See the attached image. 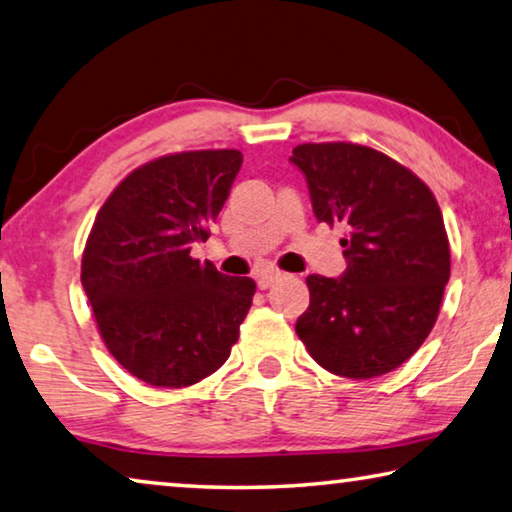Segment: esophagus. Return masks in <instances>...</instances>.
<instances>
[{
	"instance_id": "esophagus-1",
	"label": "esophagus",
	"mask_w": 512,
	"mask_h": 512,
	"mask_svg": "<svg viewBox=\"0 0 512 512\" xmlns=\"http://www.w3.org/2000/svg\"><path fill=\"white\" fill-rule=\"evenodd\" d=\"M282 278H285V273H282V271L266 269V271L259 273V278H257V285H259V289H269L271 285H275V282L282 280Z\"/></svg>"
}]
</instances>
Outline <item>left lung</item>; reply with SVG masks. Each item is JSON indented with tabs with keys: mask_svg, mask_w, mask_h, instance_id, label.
Instances as JSON below:
<instances>
[{
	"mask_svg": "<svg viewBox=\"0 0 512 512\" xmlns=\"http://www.w3.org/2000/svg\"><path fill=\"white\" fill-rule=\"evenodd\" d=\"M314 216L342 225V278L307 275L296 335L335 376L367 380L410 358L440 314L451 250L433 191L387 154L358 143L296 145Z\"/></svg>",
	"mask_w": 512,
	"mask_h": 512,
	"instance_id": "obj_1",
	"label": "left lung"
}]
</instances>
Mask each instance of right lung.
I'll list each match as a JSON object with an SVG mask.
<instances>
[{
	"label": "right lung",
	"mask_w": 512,
	"mask_h": 512,
	"mask_svg": "<svg viewBox=\"0 0 512 512\" xmlns=\"http://www.w3.org/2000/svg\"><path fill=\"white\" fill-rule=\"evenodd\" d=\"M239 150L164 154L132 170L95 216L81 285L109 353L152 387H189L230 358L255 280L191 257L241 168Z\"/></svg>",
	"instance_id": "obj_1"
}]
</instances>
